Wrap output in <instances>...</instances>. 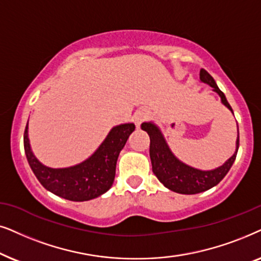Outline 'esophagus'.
Listing matches in <instances>:
<instances>
[{
  "label": "esophagus",
  "mask_w": 261,
  "mask_h": 261,
  "mask_svg": "<svg viewBox=\"0 0 261 261\" xmlns=\"http://www.w3.org/2000/svg\"><path fill=\"white\" fill-rule=\"evenodd\" d=\"M149 111L142 109L140 111H137L136 113H135L134 116V119H135V124H136L137 127L141 126L142 123H144V121H147L149 119Z\"/></svg>",
  "instance_id": "esophagus-1"
}]
</instances>
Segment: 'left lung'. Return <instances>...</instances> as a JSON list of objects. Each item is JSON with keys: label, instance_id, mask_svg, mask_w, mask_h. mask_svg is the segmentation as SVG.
I'll use <instances>...</instances> for the list:
<instances>
[{"label": "left lung", "instance_id": "left-lung-1", "mask_svg": "<svg viewBox=\"0 0 261 261\" xmlns=\"http://www.w3.org/2000/svg\"><path fill=\"white\" fill-rule=\"evenodd\" d=\"M201 82L207 83L214 88L215 92L221 96L223 105L228 107L232 112L231 106L225 99L224 93L218 88L213 76L204 69L200 70ZM142 130L147 131L150 137V154L152 172L158 176V179L165 185L167 189L174 191L176 193L182 194H196L204 192V191L216 186L222 179L227 175L229 169L231 168L232 163L236 159V154L239 150V135L236 141V151L235 154L224 163L223 166L218 167L214 171H199V169L192 168V167L185 165L179 161L172 151L169 150L166 141L163 140L161 133L152 123H143L141 125Z\"/></svg>", "mask_w": 261, "mask_h": 261}]
</instances>
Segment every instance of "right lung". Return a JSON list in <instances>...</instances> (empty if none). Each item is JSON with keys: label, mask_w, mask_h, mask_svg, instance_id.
<instances>
[{"label": "right lung", "mask_w": 261, "mask_h": 261, "mask_svg": "<svg viewBox=\"0 0 261 261\" xmlns=\"http://www.w3.org/2000/svg\"><path fill=\"white\" fill-rule=\"evenodd\" d=\"M134 130V124L114 126L94 154L85 162L69 168H48L38 161L31 151L27 125L23 147L30 167L45 189L68 200H90L111 189L116 176L118 156Z\"/></svg>", "instance_id": "right-lung-1"}]
</instances>
